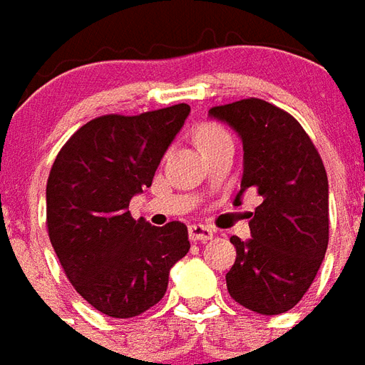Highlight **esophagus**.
I'll return each instance as SVG.
<instances>
[{"instance_id": "34e87169", "label": "esophagus", "mask_w": 365, "mask_h": 365, "mask_svg": "<svg viewBox=\"0 0 365 365\" xmlns=\"http://www.w3.org/2000/svg\"><path fill=\"white\" fill-rule=\"evenodd\" d=\"M215 236V230L203 224H191L190 226V240L191 242H209Z\"/></svg>"}]
</instances>
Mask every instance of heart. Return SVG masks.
<instances>
[{"mask_svg": "<svg viewBox=\"0 0 365 365\" xmlns=\"http://www.w3.org/2000/svg\"><path fill=\"white\" fill-rule=\"evenodd\" d=\"M224 137H228V133L220 125H217V123H201L195 129V143L199 145V148L207 147L210 143L224 139Z\"/></svg>", "mask_w": 365, "mask_h": 365, "instance_id": "heart-1", "label": "heart"}]
</instances>
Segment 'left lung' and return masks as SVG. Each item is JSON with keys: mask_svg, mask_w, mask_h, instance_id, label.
<instances>
[{"mask_svg": "<svg viewBox=\"0 0 365 365\" xmlns=\"http://www.w3.org/2000/svg\"><path fill=\"white\" fill-rule=\"evenodd\" d=\"M244 145V175L236 201L255 191L251 240L232 236L236 263L226 272L240 306L279 315L304 298L329 244V182L317 148L292 115L261 98L215 106Z\"/></svg>", "mask_w": 365, "mask_h": 365, "instance_id": "1", "label": "left lung"}]
</instances>
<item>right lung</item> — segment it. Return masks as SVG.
<instances>
[{"label":"right lung","instance_id":"1","mask_svg":"<svg viewBox=\"0 0 365 365\" xmlns=\"http://www.w3.org/2000/svg\"><path fill=\"white\" fill-rule=\"evenodd\" d=\"M187 104L100 115L71 135L46 185L50 242L73 288L108 317L141 315L162 299L170 269L190 251L187 226L135 220L129 201L150 187Z\"/></svg>","mask_w":365,"mask_h":365}]
</instances>
